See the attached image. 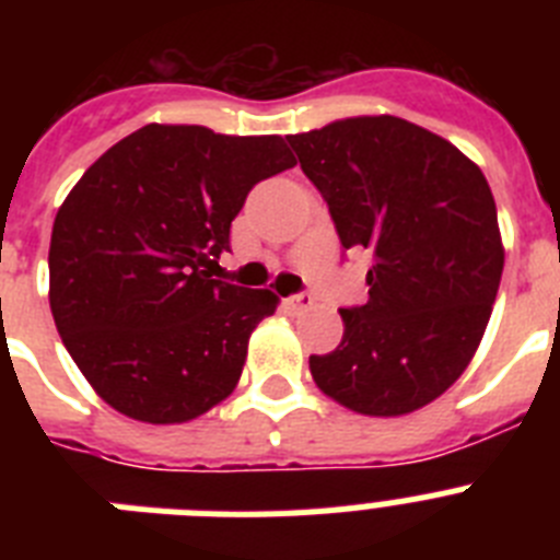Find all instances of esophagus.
Wrapping results in <instances>:
<instances>
[{"instance_id": "1", "label": "esophagus", "mask_w": 560, "mask_h": 560, "mask_svg": "<svg viewBox=\"0 0 560 560\" xmlns=\"http://www.w3.org/2000/svg\"><path fill=\"white\" fill-rule=\"evenodd\" d=\"M314 305V296L311 294H294L289 296V308L291 311H308Z\"/></svg>"}]
</instances>
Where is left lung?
<instances>
[{
	"mask_svg": "<svg viewBox=\"0 0 560 560\" xmlns=\"http://www.w3.org/2000/svg\"><path fill=\"white\" fill-rule=\"evenodd\" d=\"M345 249H368V303L341 308L316 387L350 412L398 418L446 393L477 353L504 246L482 171L459 148L393 114L291 133Z\"/></svg>",
	"mask_w": 560,
	"mask_h": 560,
	"instance_id": "obj_1",
	"label": "left lung"
}]
</instances>
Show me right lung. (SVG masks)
I'll return each instance as SVG.
<instances>
[{
    "label": "right lung",
    "mask_w": 560,
    "mask_h": 560,
    "mask_svg": "<svg viewBox=\"0 0 560 560\" xmlns=\"http://www.w3.org/2000/svg\"><path fill=\"white\" fill-rule=\"evenodd\" d=\"M294 165L277 133L151 122L69 190L49 241V308L108 407L187 423L235 389L252 330L280 300L212 271L252 187Z\"/></svg>",
    "instance_id": "right-lung-1"
}]
</instances>
